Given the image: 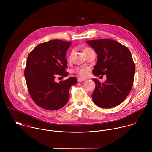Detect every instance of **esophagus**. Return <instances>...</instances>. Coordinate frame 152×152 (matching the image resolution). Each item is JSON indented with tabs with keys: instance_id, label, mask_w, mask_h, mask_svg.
Here are the masks:
<instances>
[{
	"instance_id": "obj_1",
	"label": "esophagus",
	"mask_w": 152,
	"mask_h": 152,
	"mask_svg": "<svg viewBox=\"0 0 152 152\" xmlns=\"http://www.w3.org/2000/svg\"><path fill=\"white\" fill-rule=\"evenodd\" d=\"M85 80H86L85 79H83V78H80V77H79V78L77 79V81H78L79 82H81L85 81Z\"/></svg>"
}]
</instances>
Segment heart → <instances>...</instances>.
Returning <instances> with one entry per match:
<instances>
[{"label": "heart", "mask_w": 152, "mask_h": 152, "mask_svg": "<svg viewBox=\"0 0 152 152\" xmlns=\"http://www.w3.org/2000/svg\"><path fill=\"white\" fill-rule=\"evenodd\" d=\"M92 49L89 48H85L83 49V53H86V52H89L90 50H91ZM73 56V52H71L69 56V60L71 61ZM74 72L79 77H86L89 75V69L88 68H76L74 70Z\"/></svg>", "instance_id": "1"}]
</instances>
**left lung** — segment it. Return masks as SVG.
<instances>
[{
  "mask_svg": "<svg viewBox=\"0 0 152 152\" xmlns=\"http://www.w3.org/2000/svg\"><path fill=\"white\" fill-rule=\"evenodd\" d=\"M86 42L97 54L93 73L96 76L106 75V80L103 83L93 79L96 83L92 94L93 102L103 108L116 106L125 100L132 88L135 66L131 52L113 39H94Z\"/></svg>",
  "mask_w": 152,
  "mask_h": 152,
  "instance_id": "8db88e82",
  "label": "left lung"
}]
</instances>
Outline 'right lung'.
Masks as SVG:
<instances>
[{
  "instance_id": "add662e5",
  "label": "right lung",
  "mask_w": 152,
  "mask_h": 152,
  "mask_svg": "<svg viewBox=\"0 0 152 152\" xmlns=\"http://www.w3.org/2000/svg\"><path fill=\"white\" fill-rule=\"evenodd\" d=\"M71 43L59 39L42 42L28 56L24 72L28 89L34 102L43 109L57 110L66 105L70 88L77 82L74 77L55 81L56 75H69L66 55Z\"/></svg>"
}]
</instances>
